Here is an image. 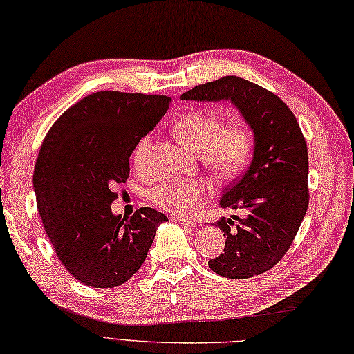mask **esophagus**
Listing matches in <instances>:
<instances>
[{
  "mask_svg": "<svg viewBox=\"0 0 354 354\" xmlns=\"http://www.w3.org/2000/svg\"><path fill=\"white\" fill-rule=\"evenodd\" d=\"M173 221H176L178 224H181V226L184 227H195L196 223L192 221V220H185V218H181V216H171Z\"/></svg>",
  "mask_w": 354,
  "mask_h": 354,
  "instance_id": "esophagus-1",
  "label": "esophagus"
}]
</instances>
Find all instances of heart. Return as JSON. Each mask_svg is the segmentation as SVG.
I'll return each instance as SVG.
<instances>
[{
	"label": "heart",
	"mask_w": 354,
	"mask_h": 354,
	"mask_svg": "<svg viewBox=\"0 0 354 354\" xmlns=\"http://www.w3.org/2000/svg\"><path fill=\"white\" fill-rule=\"evenodd\" d=\"M173 131L195 153H201L203 164L216 175L232 176L239 173L252 151V134L243 124L224 125L220 115L212 111L184 114L173 125ZM153 139L140 138L133 149V164L138 171H149L151 165ZM207 187L199 181H165L151 190L150 199L158 209L173 215H192L204 203Z\"/></svg>",
	"instance_id": "1"
}]
</instances>
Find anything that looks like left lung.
Listing matches in <instances>:
<instances>
[{
	"label": "left lung",
	"mask_w": 354,
	"mask_h": 354,
	"mask_svg": "<svg viewBox=\"0 0 354 354\" xmlns=\"http://www.w3.org/2000/svg\"><path fill=\"white\" fill-rule=\"evenodd\" d=\"M181 99L230 100L254 133L248 170L220 199L221 207L241 210L243 218L234 215L215 223L226 246L209 266L235 280L266 272L288 252L310 203L308 149L299 122L274 93L235 75L198 85Z\"/></svg>",
	"instance_id": "8db88e82"
}]
</instances>
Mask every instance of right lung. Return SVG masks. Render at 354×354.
<instances>
[{
    "instance_id": "add662e5",
    "label": "right lung",
    "mask_w": 354,
    "mask_h": 354,
    "mask_svg": "<svg viewBox=\"0 0 354 354\" xmlns=\"http://www.w3.org/2000/svg\"><path fill=\"white\" fill-rule=\"evenodd\" d=\"M167 95L99 91L50 127L34 170L37 209L68 272L93 288H114L145 261L167 216L140 207L130 218L111 212L113 187L130 175L134 145L170 106Z\"/></svg>"
}]
</instances>
